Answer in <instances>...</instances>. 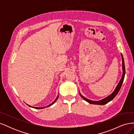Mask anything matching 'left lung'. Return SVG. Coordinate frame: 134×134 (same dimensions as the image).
Here are the masks:
<instances>
[{"instance_id":"1","label":"left lung","mask_w":134,"mask_h":134,"mask_svg":"<svg viewBox=\"0 0 134 134\" xmlns=\"http://www.w3.org/2000/svg\"><path fill=\"white\" fill-rule=\"evenodd\" d=\"M121 56H122V70H123V73H122V78H121V80H120V82L119 83V84H117V87H116L115 91L113 92V93L112 94H111L109 96H108V97H106V98L100 100H98V101H94V100H92L90 99H88L87 98H86V97H83L82 94L80 93V95L81 96L82 98L84 99L85 100H86L87 102L90 103L91 104H99V105H104L105 104H106L107 103H108L109 102H110L111 100H112L113 98H115L116 97V96L117 94V93H119V91L120 90V88L122 86V84L124 82V79L125 78V63H124V57L121 54Z\"/></svg>"}]
</instances>
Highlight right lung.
Returning a JSON list of instances; mask_svg holds the SVG:
<instances>
[{"label":"right lung","instance_id":"add662e5","mask_svg":"<svg viewBox=\"0 0 134 134\" xmlns=\"http://www.w3.org/2000/svg\"><path fill=\"white\" fill-rule=\"evenodd\" d=\"M58 97H59V96H58L57 97V98H56V99L54 101V102H52L51 104H49V105H48V106H46V107H32V106H29V105H28V104H27L28 105V106H29L30 107H32V108H36V109H42V108H46V107H50V106H51V105H52V104H53L55 102H56V100H57L58 99Z\"/></svg>","mask_w":134,"mask_h":134}]
</instances>
